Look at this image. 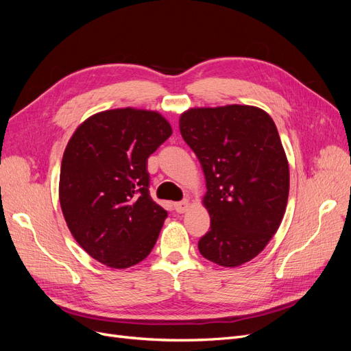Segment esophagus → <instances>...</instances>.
Masks as SVG:
<instances>
[{"label":"esophagus","mask_w":351,"mask_h":351,"mask_svg":"<svg viewBox=\"0 0 351 351\" xmlns=\"http://www.w3.org/2000/svg\"><path fill=\"white\" fill-rule=\"evenodd\" d=\"M187 208H189V200L187 199L174 204V209H176V212H178V214H184V212L187 210Z\"/></svg>","instance_id":"34e87169"}]
</instances>
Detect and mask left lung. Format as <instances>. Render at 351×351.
<instances>
[{"instance_id": "1", "label": "left lung", "mask_w": 351, "mask_h": 351, "mask_svg": "<svg viewBox=\"0 0 351 351\" xmlns=\"http://www.w3.org/2000/svg\"><path fill=\"white\" fill-rule=\"evenodd\" d=\"M180 132L206 178L210 227L197 243L200 254L227 268L249 262L277 232L289 199L277 125L256 107L228 105L186 111Z\"/></svg>"}]
</instances>
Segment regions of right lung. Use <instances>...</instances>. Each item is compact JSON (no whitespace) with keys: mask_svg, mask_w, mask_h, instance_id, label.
Returning a JSON list of instances; mask_svg holds the SVG:
<instances>
[{"mask_svg":"<svg viewBox=\"0 0 351 351\" xmlns=\"http://www.w3.org/2000/svg\"><path fill=\"white\" fill-rule=\"evenodd\" d=\"M173 130L154 111L92 115L62 155L60 204L73 237L93 259L123 269L154 249L167 210L149 195L147 158Z\"/></svg>","mask_w":351,"mask_h":351,"instance_id":"1","label":"right lung"}]
</instances>
